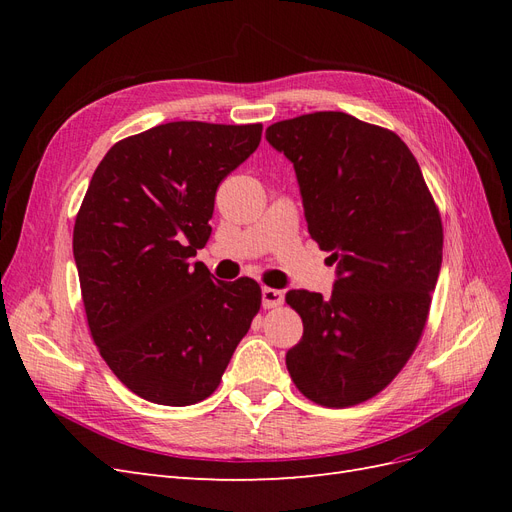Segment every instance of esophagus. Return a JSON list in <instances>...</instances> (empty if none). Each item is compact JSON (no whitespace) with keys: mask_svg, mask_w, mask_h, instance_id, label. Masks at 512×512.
Listing matches in <instances>:
<instances>
[{"mask_svg":"<svg viewBox=\"0 0 512 512\" xmlns=\"http://www.w3.org/2000/svg\"><path fill=\"white\" fill-rule=\"evenodd\" d=\"M284 303V292L275 290V288H262V307L271 309V307H280Z\"/></svg>","mask_w":512,"mask_h":512,"instance_id":"34e87169","label":"esophagus"}]
</instances>
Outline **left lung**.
Masks as SVG:
<instances>
[{"instance_id": "obj_1", "label": "left lung", "mask_w": 512, "mask_h": 512, "mask_svg": "<svg viewBox=\"0 0 512 512\" xmlns=\"http://www.w3.org/2000/svg\"><path fill=\"white\" fill-rule=\"evenodd\" d=\"M292 162L307 230L331 252V297L288 290L303 320L286 352L292 382L327 408L378 395L425 329L442 267V220L401 138L348 113L322 111L267 128Z\"/></svg>"}]
</instances>
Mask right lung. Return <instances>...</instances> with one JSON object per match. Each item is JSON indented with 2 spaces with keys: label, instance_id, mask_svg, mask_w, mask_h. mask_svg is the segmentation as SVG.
Returning a JSON list of instances; mask_svg holds the SVG:
<instances>
[{
  "label": "right lung",
  "instance_id": "obj_1",
  "mask_svg": "<svg viewBox=\"0 0 512 512\" xmlns=\"http://www.w3.org/2000/svg\"><path fill=\"white\" fill-rule=\"evenodd\" d=\"M260 123L170 121L115 143L74 222L91 337L132 393L192 406L220 386L260 309V286L213 282L196 250L218 185L252 156Z\"/></svg>",
  "mask_w": 512,
  "mask_h": 512
}]
</instances>
